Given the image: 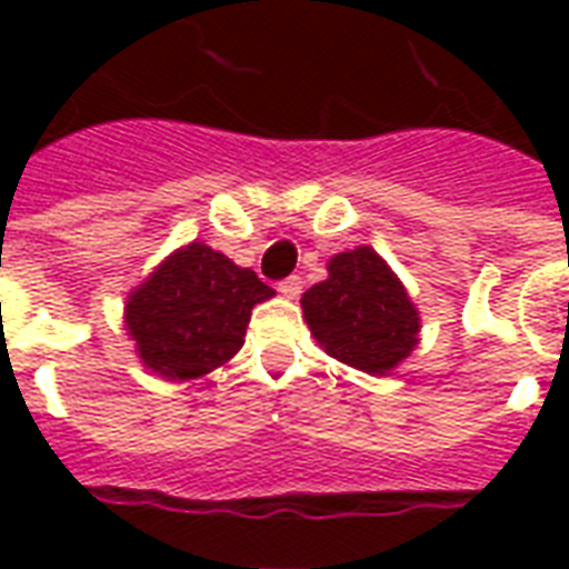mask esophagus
<instances>
[{"mask_svg":"<svg viewBox=\"0 0 569 569\" xmlns=\"http://www.w3.org/2000/svg\"><path fill=\"white\" fill-rule=\"evenodd\" d=\"M277 289H280V296L298 298V296H301V277H296V273H292V277L280 280V286H277Z\"/></svg>","mask_w":569,"mask_h":569,"instance_id":"esophagus-1","label":"esophagus"}]
</instances>
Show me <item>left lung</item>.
Here are the masks:
<instances>
[{"mask_svg":"<svg viewBox=\"0 0 569 569\" xmlns=\"http://www.w3.org/2000/svg\"><path fill=\"white\" fill-rule=\"evenodd\" d=\"M329 277L301 296L317 345L366 375H390L418 347L420 313L393 268L371 247L329 259Z\"/></svg>","mask_w":569,"mask_h":569,"instance_id":"left-lung-1","label":"left lung"}]
</instances>
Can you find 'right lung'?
<instances>
[{"label":"right lung","instance_id":"add662e5","mask_svg":"<svg viewBox=\"0 0 569 569\" xmlns=\"http://www.w3.org/2000/svg\"><path fill=\"white\" fill-rule=\"evenodd\" d=\"M273 298L256 271L207 243H186L128 296L124 329L163 381H194L243 347L252 308Z\"/></svg>","mask_w":569,"mask_h":569}]
</instances>
